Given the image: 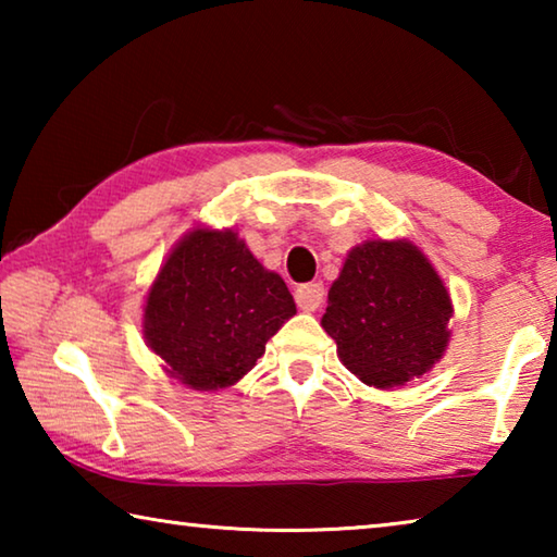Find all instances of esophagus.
I'll return each mask as SVG.
<instances>
[{
    "mask_svg": "<svg viewBox=\"0 0 557 557\" xmlns=\"http://www.w3.org/2000/svg\"><path fill=\"white\" fill-rule=\"evenodd\" d=\"M297 307L305 309V312H317L324 301V285L322 282H307V285H299L295 292Z\"/></svg>",
    "mask_w": 557,
    "mask_h": 557,
    "instance_id": "1",
    "label": "esophagus"
}]
</instances>
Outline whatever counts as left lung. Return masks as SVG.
Masks as SVG:
<instances>
[{"label":"left lung","instance_id":"1","mask_svg":"<svg viewBox=\"0 0 557 557\" xmlns=\"http://www.w3.org/2000/svg\"><path fill=\"white\" fill-rule=\"evenodd\" d=\"M451 299L410 240H366L329 289L324 332L366 385L393 388L425 375L449 344Z\"/></svg>","mask_w":557,"mask_h":557}]
</instances>
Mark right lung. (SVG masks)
<instances>
[{
	"label": "right lung",
	"mask_w": 557,
	"mask_h": 557,
	"mask_svg": "<svg viewBox=\"0 0 557 557\" xmlns=\"http://www.w3.org/2000/svg\"><path fill=\"white\" fill-rule=\"evenodd\" d=\"M297 307L277 272L231 228H194L169 252L145 305L147 346L194 391L238 383Z\"/></svg>",
	"instance_id": "add662e5"
}]
</instances>
